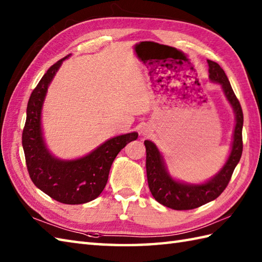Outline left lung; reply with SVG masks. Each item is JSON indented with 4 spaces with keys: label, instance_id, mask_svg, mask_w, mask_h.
I'll return each instance as SVG.
<instances>
[{
    "label": "left lung",
    "instance_id": "8db88e82",
    "mask_svg": "<svg viewBox=\"0 0 262 262\" xmlns=\"http://www.w3.org/2000/svg\"><path fill=\"white\" fill-rule=\"evenodd\" d=\"M207 63L209 68V79L213 82L220 83L223 88L225 96L234 109L236 117L232 151L223 169L213 179L204 183V185L192 186L180 183L172 179L168 174L163 163V159L155 144L151 141L144 142L146 147V174L149 190H151L157 202L176 210L197 208L219 197L229 185L233 171L240 161L243 151V111L240 101L233 91L223 69L213 60L207 59Z\"/></svg>",
    "mask_w": 262,
    "mask_h": 262
}]
</instances>
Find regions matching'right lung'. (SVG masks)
Wrapping results in <instances>:
<instances>
[{
	"mask_svg": "<svg viewBox=\"0 0 262 262\" xmlns=\"http://www.w3.org/2000/svg\"><path fill=\"white\" fill-rule=\"evenodd\" d=\"M65 58L68 56L52 65L33 89L27 105L22 146L35 186L59 203L79 205L91 202L102 192L117 154L138 134L129 133L111 138L86 157L74 161H60L49 154L42 141L41 107L49 83Z\"/></svg>",
	"mask_w": 262,
	"mask_h": 262,
	"instance_id": "1",
	"label": "right lung"
}]
</instances>
